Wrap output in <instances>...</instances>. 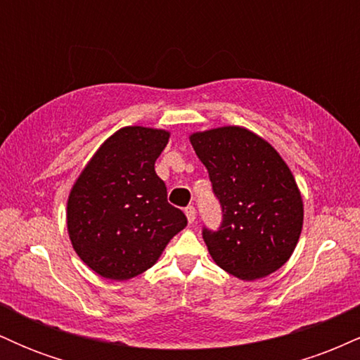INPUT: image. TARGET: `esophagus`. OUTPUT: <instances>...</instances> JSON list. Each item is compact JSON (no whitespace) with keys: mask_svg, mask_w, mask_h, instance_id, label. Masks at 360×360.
<instances>
[{"mask_svg":"<svg viewBox=\"0 0 360 360\" xmlns=\"http://www.w3.org/2000/svg\"><path fill=\"white\" fill-rule=\"evenodd\" d=\"M186 217H188V221L189 223H194V220H196V210H194V206H188V208L184 210Z\"/></svg>","mask_w":360,"mask_h":360,"instance_id":"esophagus-1","label":"esophagus"}]
</instances>
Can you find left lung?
I'll use <instances>...</instances> for the list:
<instances>
[{"instance_id":"8db88e82","label":"left lung","mask_w":360,"mask_h":360,"mask_svg":"<svg viewBox=\"0 0 360 360\" xmlns=\"http://www.w3.org/2000/svg\"><path fill=\"white\" fill-rule=\"evenodd\" d=\"M189 140L221 206L220 229H203L210 255L243 281L278 271L303 229V200L286 162L242 127L196 131Z\"/></svg>"}]
</instances>
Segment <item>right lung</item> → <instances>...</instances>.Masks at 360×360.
Wrapping results in <instances>:
<instances>
[{
  "label": "right lung",
  "mask_w": 360,
  "mask_h": 360,
  "mask_svg": "<svg viewBox=\"0 0 360 360\" xmlns=\"http://www.w3.org/2000/svg\"><path fill=\"white\" fill-rule=\"evenodd\" d=\"M169 131L120 128L89 160L68 200V232L82 262L101 278L125 281L142 274L188 218L167 203L155 160Z\"/></svg>",
  "instance_id": "obj_1"
}]
</instances>
